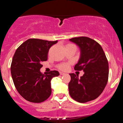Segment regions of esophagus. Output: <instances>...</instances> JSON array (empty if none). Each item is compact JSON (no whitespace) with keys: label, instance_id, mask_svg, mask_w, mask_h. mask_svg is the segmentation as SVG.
Listing matches in <instances>:
<instances>
[{"label":"esophagus","instance_id":"esophagus-1","mask_svg":"<svg viewBox=\"0 0 123 123\" xmlns=\"http://www.w3.org/2000/svg\"><path fill=\"white\" fill-rule=\"evenodd\" d=\"M60 74L61 75H64L65 74H64V73H63V72H60Z\"/></svg>","mask_w":123,"mask_h":123}]
</instances>
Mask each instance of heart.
Returning <instances> with one entry per match:
<instances>
[{
  "label": "heart",
  "instance_id": "obj_1",
  "mask_svg": "<svg viewBox=\"0 0 123 123\" xmlns=\"http://www.w3.org/2000/svg\"><path fill=\"white\" fill-rule=\"evenodd\" d=\"M69 45L70 44H68L67 45ZM69 63H62V64H60V65L58 66V68H59V69H60V70H65L68 69V67H69Z\"/></svg>",
  "mask_w": 123,
  "mask_h": 123
}]
</instances>
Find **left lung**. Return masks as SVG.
<instances>
[{"mask_svg": "<svg viewBox=\"0 0 123 123\" xmlns=\"http://www.w3.org/2000/svg\"><path fill=\"white\" fill-rule=\"evenodd\" d=\"M69 40L81 49V57L74 69L84 72L80 78L75 74H69V94L80 103L94 100L101 94L108 82L109 66L105 54L100 45L90 37L80 36Z\"/></svg>", "mask_w": 123, "mask_h": 123, "instance_id": "obj_1", "label": "left lung"}]
</instances>
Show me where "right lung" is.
<instances>
[{
    "label": "right lung",
    "instance_id": "1",
    "mask_svg": "<svg viewBox=\"0 0 123 123\" xmlns=\"http://www.w3.org/2000/svg\"><path fill=\"white\" fill-rule=\"evenodd\" d=\"M57 41L29 39L17 49L11 66L14 86L19 94L27 101L41 103L51 94V80L60 74L51 70L43 74L42 62L47 61L49 48Z\"/></svg>",
    "mask_w": 123,
    "mask_h": 123
}]
</instances>
